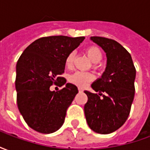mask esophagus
Returning <instances> with one entry per match:
<instances>
[{
    "instance_id": "34e87169",
    "label": "esophagus",
    "mask_w": 150,
    "mask_h": 150,
    "mask_svg": "<svg viewBox=\"0 0 150 150\" xmlns=\"http://www.w3.org/2000/svg\"><path fill=\"white\" fill-rule=\"evenodd\" d=\"M78 89H79V92H83V89L82 88H79Z\"/></svg>"
}]
</instances>
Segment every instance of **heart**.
<instances>
[{"label":"heart","instance_id":"obj_1","mask_svg":"<svg viewBox=\"0 0 150 150\" xmlns=\"http://www.w3.org/2000/svg\"><path fill=\"white\" fill-rule=\"evenodd\" d=\"M87 54L89 57V59L95 63L99 62L103 58V53L100 47L96 46H91L86 50ZM75 58V54L73 52L70 53L67 59H66V65L67 67H71L73 64ZM94 79V75L90 72H83V71H76L74 74H72L69 80L71 83L77 85L79 87H84L88 84L89 82H91Z\"/></svg>","mask_w":150,"mask_h":150}]
</instances>
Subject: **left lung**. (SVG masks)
Returning <instances> with one entry per match:
<instances>
[{
  "label": "left lung",
  "mask_w": 150,
  "mask_h": 150,
  "mask_svg": "<svg viewBox=\"0 0 150 150\" xmlns=\"http://www.w3.org/2000/svg\"><path fill=\"white\" fill-rule=\"evenodd\" d=\"M91 40L106 53L107 66L101 78L91 84L100 93L84 91L88 96L85 117L94 132L108 134L120 128L129 117L135 94L136 69L130 54L116 41L96 36Z\"/></svg>",
  "instance_id": "left-lung-1"
}]
</instances>
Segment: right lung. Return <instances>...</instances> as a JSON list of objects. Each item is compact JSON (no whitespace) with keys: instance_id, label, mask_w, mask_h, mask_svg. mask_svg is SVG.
I'll list each match as a JSON object with an SVG mask.
<instances>
[{"instance_id":"right-lung-1","label":"right lung","mask_w":150,"mask_h":150,"mask_svg":"<svg viewBox=\"0 0 150 150\" xmlns=\"http://www.w3.org/2000/svg\"><path fill=\"white\" fill-rule=\"evenodd\" d=\"M84 37L50 36L38 38L25 50L16 66L17 103L28 125L41 133H52L64 123L67 110L78 93V88L66 83L58 92L49 87L63 79L66 59Z\"/></svg>"}]
</instances>
